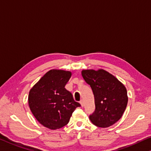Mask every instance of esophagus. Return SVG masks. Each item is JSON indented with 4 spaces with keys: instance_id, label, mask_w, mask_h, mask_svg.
<instances>
[{
    "instance_id": "34e87169",
    "label": "esophagus",
    "mask_w": 151,
    "mask_h": 151,
    "mask_svg": "<svg viewBox=\"0 0 151 151\" xmlns=\"http://www.w3.org/2000/svg\"><path fill=\"white\" fill-rule=\"evenodd\" d=\"M80 103L81 106H83V100H81L80 102Z\"/></svg>"
}]
</instances>
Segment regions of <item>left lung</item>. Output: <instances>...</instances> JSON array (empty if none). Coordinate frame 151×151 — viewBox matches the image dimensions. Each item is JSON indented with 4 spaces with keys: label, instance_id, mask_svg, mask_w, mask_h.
Listing matches in <instances>:
<instances>
[{
    "label": "left lung",
    "instance_id": "obj_1",
    "mask_svg": "<svg viewBox=\"0 0 151 151\" xmlns=\"http://www.w3.org/2000/svg\"><path fill=\"white\" fill-rule=\"evenodd\" d=\"M82 76L94 96L96 109L90 115V121L99 127L115 124L122 117L128 101L125 86L103 69H85L82 71Z\"/></svg>",
    "mask_w": 151,
    "mask_h": 151
}]
</instances>
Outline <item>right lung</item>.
I'll use <instances>...</instances> for the list:
<instances>
[{"instance_id": "right-lung-1", "label": "right lung", "mask_w": 151, "mask_h": 151, "mask_svg": "<svg viewBox=\"0 0 151 151\" xmlns=\"http://www.w3.org/2000/svg\"><path fill=\"white\" fill-rule=\"evenodd\" d=\"M71 72L51 69L46 73L29 90V106L38 122L47 128H61L80 104L65 89Z\"/></svg>"}]
</instances>
